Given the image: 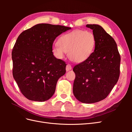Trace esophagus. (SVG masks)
Here are the masks:
<instances>
[{"mask_svg": "<svg viewBox=\"0 0 132 132\" xmlns=\"http://www.w3.org/2000/svg\"><path fill=\"white\" fill-rule=\"evenodd\" d=\"M71 69H72V67H71V65L70 64H68L67 65V67H66V70L68 71L71 70Z\"/></svg>", "mask_w": 132, "mask_h": 132, "instance_id": "34e87169", "label": "esophagus"}]
</instances>
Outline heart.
<instances>
[{"label":"heart","instance_id":"1","mask_svg":"<svg viewBox=\"0 0 132 132\" xmlns=\"http://www.w3.org/2000/svg\"><path fill=\"white\" fill-rule=\"evenodd\" d=\"M96 45L94 34L89 31L75 30L62 35L53 48L54 55L63 59L66 53L71 61L81 63L93 53Z\"/></svg>","mask_w":132,"mask_h":132}]
</instances>
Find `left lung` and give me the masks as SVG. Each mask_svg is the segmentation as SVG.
Instances as JSON below:
<instances>
[{"label":"left lung","instance_id":"1","mask_svg":"<svg viewBox=\"0 0 132 132\" xmlns=\"http://www.w3.org/2000/svg\"><path fill=\"white\" fill-rule=\"evenodd\" d=\"M86 26L93 30L96 45L91 56L73 68V94L79 101L92 103L105 99L117 82L121 56L114 39L101 26Z\"/></svg>","mask_w":132,"mask_h":132}]
</instances>
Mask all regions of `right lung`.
<instances>
[{"label":"right lung","instance_id":"1","mask_svg":"<svg viewBox=\"0 0 132 132\" xmlns=\"http://www.w3.org/2000/svg\"><path fill=\"white\" fill-rule=\"evenodd\" d=\"M71 29L62 25L39 23L23 31L12 51L13 75L22 95L35 101H45L53 95L67 64L55 58V38Z\"/></svg>","mask_w":132,"mask_h":132}]
</instances>
